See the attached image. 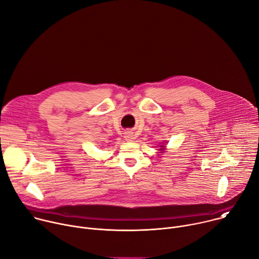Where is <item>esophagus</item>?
Instances as JSON below:
<instances>
[{
  "label": "esophagus",
  "instance_id": "obj_1",
  "mask_svg": "<svg viewBox=\"0 0 259 259\" xmlns=\"http://www.w3.org/2000/svg\"><path fill=\"white\" fill-rule=\"evenodd\" d=\"M124 137H125L126 140L131 141V140L133 139V133H132L131 131H126V132L124 133Z\"/></svg>",
  "mask_w": 259,
  "mask_h": 259
}]
</instances>
